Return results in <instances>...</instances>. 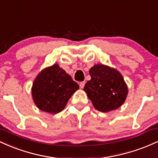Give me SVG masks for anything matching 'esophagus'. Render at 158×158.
I'll list each match as a JSON object with an SVG mask.
<instances>
[{
	"instance_id": "obj_1",
	"label": "esophagus",
	"mask_w": 158,
	"mask_h": 158,
	"mask_svg": "<svg viewBox=\"0 0 158 158\" xmlns=\"http://www.w3.org/2000/svg\"><path fill=\"white\" fill-rule=\"evenodd\" d=\"M85 84V81H81V82L79 83V87H80V88H84Z\"/></svg>"
}]
</instances>
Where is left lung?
I'll return each mask as SVG.
<instances>
[{
  "label": "left lung",
  "mask_w": 158,
  "mask_h": 158,
  "mask_svg": "<svg viewBox=\"0 0 158 158\" xmlns=\"http://www.w3.org/2000/svg\"><path fill=\"white\" fill-rule=\"evenodd\" d=\"M89 73L91 79L85 84L84 91L96 109L108 112L122 106L128 90L118 70L108 65L97 64L90 69Z\"/></svg>",
  "instance_id": "8db88e82"
}]
</instances>
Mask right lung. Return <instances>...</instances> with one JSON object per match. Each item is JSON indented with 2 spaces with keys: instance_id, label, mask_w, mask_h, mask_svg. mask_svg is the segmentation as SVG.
<instances>
[{
  "instance_id": "add662e5",
  "label": "right lung",
  "mask_w": 158,
  "mask_h": 158,
  "mask_svg": "<svg viewBox=\"0 0 158 158\" xmlns=\"http://www.w3.org/2000/svg\"><path fill=\"white\" fill-rule=\"evenodd\" d=\"M79 85L58 64L43 69L32 83V97L37 108L55 114L61 111Z\"/></svg>"
}]
</instances>
